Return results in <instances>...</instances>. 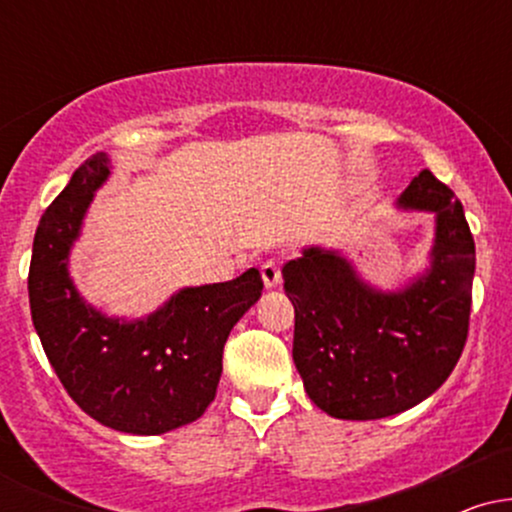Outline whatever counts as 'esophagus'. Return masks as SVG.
<instances>
[{"mask_svg": "<svg viewBox=\"0 0 512 512\" xmlns=\"http://www.w3.org/2000/svg\"><path fill=\"white\" fill-rule=\"evenodd\" d=\"M260 272H262V281H264V286H267V289H274V286H279V281H281L279 262L267 260L260 267Z\"/></svg>", "mask_w": 512, "mask_h": 512, "instance_id": "34e87169", "label": "esophagus"}]
</instances>
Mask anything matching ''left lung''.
<instances>
[{
  "instance_id": "1",
  "label": "left lung",
  "mask_w": 512,
  "mask_h": 512,
  "mask_svg": "<svg viewBox=\"0 0 512 512\" xmlns=\"http://www.w3.org/2000/svg\"><path fill=\"white\" fill-rule=\"evenodd\" d=\"M397 204L436 214L431 267L402 291L373 289L339 250L305 248L281 269L296 310L293 363L308 397L334 419L416 407L448 380L467 342L477 257L462 204L431 170Z\"/></svg>"
}]
</instances>
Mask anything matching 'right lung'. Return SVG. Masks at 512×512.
Masks as SVG:
<instances>
[{
    "mask_svg": "<svg viewBox=\"0 0 512 512\" xmlns=\"http://www.w3.org/2000/svg\"><path fill=\"white\" fill-rule=\"evenodd\" d=\"M108 175L105 154L88 158L40 219L28 272L33 327L64 390L91 419L132 436H161L197 421L214 402L223 344L264 284L252 267L233 281L182 289L139 320L88 305L69 276V250Z\"/></svg>",
    "mask_w": 512,
    "mask_h": 512,
    "instance_id": "add662e5",
    "label": "right lung"
}]
</instances>
